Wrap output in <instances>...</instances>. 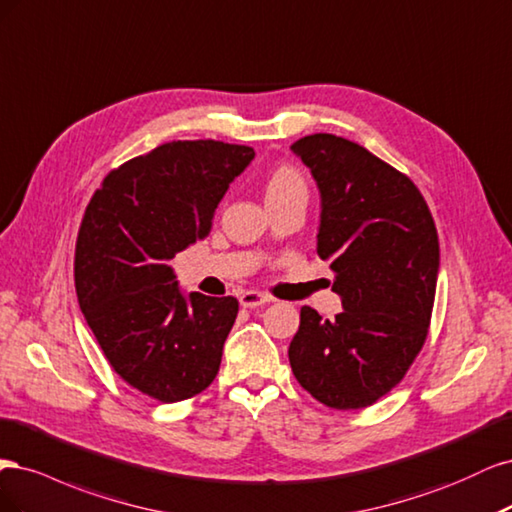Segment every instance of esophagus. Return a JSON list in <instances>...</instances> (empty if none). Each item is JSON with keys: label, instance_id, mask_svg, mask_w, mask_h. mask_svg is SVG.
<instances>
[{"label": "esophagus", "instance_id": "1", "mask_svg": "<svg viewBox=\"0 0 512 512\" xmlns=\"http://www.w3.org/2000/svg\"><path fill=\"white\" fill-rule=\"evenodd\" d=\"M263 302H266V298H263V295H261L259 291H244V293L240 295V304H242L244 308H257V306H261Z\"/></svg>", "mask_w": 512, "mask_h": 512}]
</instances>
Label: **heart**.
<instances>
[{"instance_id": "b5f03b06", "label": "heart", "mask_w": 512, "mask_h": 512, "mask_svg": "<svg viewBox=\"0 0 512 512\" xmlns=\"http://www.w3.org/2000/svg\"><path fill=\"white\" fill-rule=\"evenodd\" d=\"M285 195H306L304 178L293 168H278L270 174L266 183V197H285Z\"/></svg>"}]
</instances>
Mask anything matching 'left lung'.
Returning <instances> with one entry per match:
<instances>
[{"label":"left lung","mask_w":512,"mask_h":512,"mask_svg":"<svg viewBox=\"0 0 512 512\" xmlns=\"http://www.w3.org/2000/svg\"><path fill=\"white\" fill-rule=\"evenodd\" d=\"M321 191L317 253L342 298L334 321L300 310L289 344L298 383L336 410L366 408L423 349L440 266L438 232L412 180L357 142L312 134L291 144Z\"/></svg>","instance_id":"8db88e82"}]
</instances>
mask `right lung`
Wrapping results in <instances>:
<instances>
[{
	"instance_id": "obj_1",
	"label": "right lung",
	"mask_w": 512,
	"mask_h": 512,
	"mask_svg": "<svg viewBox=\"0 0 512 512\" xmlns=\"http://www.w3.org/2000/svg\"><path fill=\"white\" fill-rule=\"evenodd\" d=\"M251 146L176 140L108 172L80 223L82 315L112 370L159 402L202 393L219 372L238 300L178 289L170 259L210 234Z\"/></svg>"
}]
</instances>
